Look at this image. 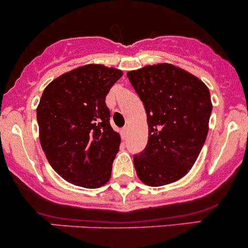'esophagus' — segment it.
<instances>
[{
  "label": "esophagus",
  "mask_w": 248,
  "mask_h": 248,
  "mask_svg": "<svg viewBox=\"0 0 248 248\" xmlns=\"http://www.w3.org/2000/svg\"><path fill=\"white\" fill-rule=\"evenodd\" d=\"M126 133H128V128H126V126H124V128L120 130V135H122L123 139L126 138Z\"/></svg>",
  "instance_id": "obj_1"
}]
</instances>
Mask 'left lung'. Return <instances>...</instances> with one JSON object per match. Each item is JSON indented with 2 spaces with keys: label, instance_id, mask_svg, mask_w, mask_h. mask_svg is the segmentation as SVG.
<instances>
[{
  "label": "left lung",
  "instance_id": "1",
  "mask_svg": "<svg viewBox=\"0 0 248 248\" xmlns=\"http://www.w3.org/2000/svg\"><path fill=\"white\" fill-rule=\"evenodd\" d=\"M145 106L148 141L134 155L143 184L163 186L188 173L208 134L212 113L208 87L195 75L168 63L128 72Z\"/></svg>",
  "mask_w": 248,
  "mask_h": 248
}]
</instances>
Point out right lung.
Returning <instances> with one entry per match:
<instances>
[{
  "instance_id": "1",
  "label": "right lung",
  "mask_w": 248,
  "mask_h": 248,
  "mask_svg": "<svg viewBox=\"0 0 248 248\" xmlns=\"http://www.w3.org/2000/svg\"><path fill=\"white\" fill-rule=\"evenodd\" d=\"M122 70L102 64L73 69L49 82L36 109L40 142L64 180L86 188L108 183L120 136L109 124L106 96Z\"/></svg>"
}]
</instances>
